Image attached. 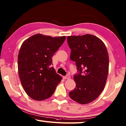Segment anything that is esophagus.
Here are the masks:
<instances>
[{
    "label": "esophagus",
    "mask_w": 126,
    "mask_h": 126,
    "mask_svg": "<svg viewBox=\"0 0 126 126\" xmlns=\"http://www.w3.org/2000/svg\"><path fill=\"white\" fill-rule=\"evenodd\" d=\"M63 78H64V79H70V76L69 75V74H67V75H66L65 76H63Z\"/></svg>",
    "instance_id": "1"
}]
</instances>
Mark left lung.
Instances as JSON below:
<instances>
[{
	"instance_id": "1",
	"label": "left lung",
	"mask_w": 126,
	"mask_h": 126,
	"mask_svg": "<svg viewBox=\"0 0 126 126\" xmlns=\"http://www.w3.org/2000/svg\"><path fill=\"white\" fill-rule=\"evenodd\" d=\"M70 60L75 61L76 88L69 93L73 101L87 104L96 99L102 92L109 73V54L103 42L96 36L86 34L68 36Z\"/></svg>"
}]
</instances>
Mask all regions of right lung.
Listing matches in <instances>:
<instances>
[{"label": "right lung", "mask_w": 126, "mask_h": 126, "mask_svg": "<svg viewBox=\"0 0 126 126\" xmlns=\"http://www.w3.org/2000/svg\"><path fill=\"white\" fill-rule=\"evenodd\" d=\"M65 40L36 34L24 41L18 55V72L24 90L33 99L50 97L62 78L51 66L52 58Z\"/></svg>", "instance_id": "1"}]
</instances>
